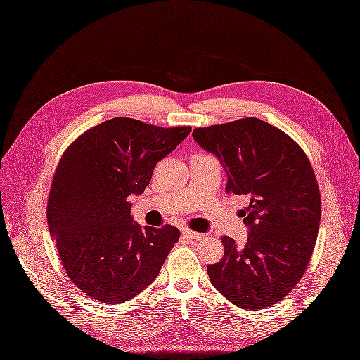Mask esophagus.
<instances>
[{"label":"esophagus","mask_w":360,"mask_h":360,"mask_svg":"<svg viewBox=\"0 0 360 360\" xmlns=\"http://www.w3.org/2000/svg\"><path fill=\"white\" fill-rule=\"evenodd\" d=\"M182 236H186L187 238H193V240H200V238L204 237V234L196 233V231H191V229H188V228L182 229Z\"/></svg>","instance_id":"obj_1"}]
</instances>
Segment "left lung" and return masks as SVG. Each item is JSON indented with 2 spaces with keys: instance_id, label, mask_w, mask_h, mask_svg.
<instances>
[{
  "instance_id": "8db88e82",
  "label": "left lung",
  "mask_w": 360,
  "mask_h": 360,
  "mask_svg": "<svg viewBox=\"0 0 360 360\" xmlns=\"http://www.w3.org/2000/svg\"><path fill=\"white\" fill-rule=\"evenodd\" d=\"M193 138L222 161L226 193L248 195L243 248L224 236L222 260L207 268L211 284L236 306L264 309L288 297L306 272L318 238L321 195L297 141L260 118L196 127Z\"/></svg>"
}]
</instances>
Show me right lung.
<instances>
[{
  "label": "right lung",
  "mask_w": 360,
  "mask_h": 360,
  "mask_svg": "<svg viewBox=\"0 0 360 360\" xmlns=\"http://www.w3.org/2000/svg\"><path fill=\"white\" fill-rule=\"evenodd\" d=\"M190 131L117 117L88 129L60 156L49 193V231L68 278L92 300L134 298L179 240L172 225L132 222L129 198L141 195L155 165Z\"/></svg>",
  "instance_id": "right-lung-1"
}]
</instances>
